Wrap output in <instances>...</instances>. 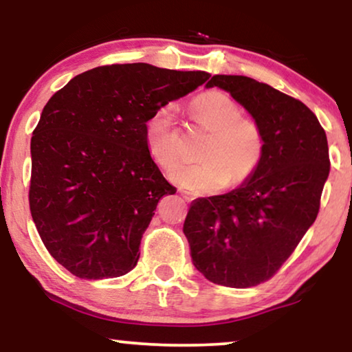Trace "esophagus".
<instances>
[{"mask_svg": "<svg viewBox=\"0 0 352 352\" xmlns=\"http://www.w3.org/2000/svg\"><path fill=\"white\" fill-rule=\"evenodd\" d=\"M181 195H182V197H184V199H186L187 201H192V200H194V199H195V197H194V195H192V194H190V192H186V190H181Z\"/></svg>", "mask_w": 352, "mask_h": 352, "instance_id": "esophagus-1", "label": "esophagus"}]
</instances>
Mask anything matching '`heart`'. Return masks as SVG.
I'll return each mask as SVG.
<instances>
[{
    "label": "heart",
    "mask_w": 352,
    "mask_h": 352,
    "mask_svg": "<svg viewBox=\"0 0 352 352\" xmlns=\"http://www.w3.org/2000/svg\"><path fill=\"white\" fill-rule=\"evenodd\" d=\"M192 117L210 133L200 152L201 163L181 165L173 181L192 192H216L239 187L258 171L266 151V138L256 120L242 115L240 105L221 91H208L192 100ZM147 151L163 170L179 162V133L176 109L165 104L147 118L144 126Z\"/></svg>",
    "instance_id": "1"
}]
</instances>
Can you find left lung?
<instances>
[{"label": "left lung", "mask_w": 352, "mask_h": 352, "mask_svg": "<svg viewBox=\"0 0 352 352\" xmlns=\"http://www.w3.org/2000/svg\"><path fill=\"white\" fill-rule=\"evenodd\" d=\"M218 86L261 124L266 151L258 171L229 194L190 205L184 234L192 261L210 282L248 288L269 280L314 223L330 173L324 128L301 100L242 75Z\"/></svg>", "instance_id": "8db88e82"}]
</instances>
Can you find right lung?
<instances>
[{
  "instance_id": "1",
  "label": "right lung",
  "mask_w": 352,
  "mask_h": 352,
  "mask_svg": "<svg viewBox=\"0 0 352 352\" xmlns=\"http://www.w3.org/2000/svg\"><path fill=\"white\" fill-rule=\"evenodd\" d=\"M208 78L112 64L76 75L47 100L32 136L28 204L46 250L67 271L99 280L136 266L158 200L176 192L147 151L144 126Z\"/></svg>"
}]
</instances>
